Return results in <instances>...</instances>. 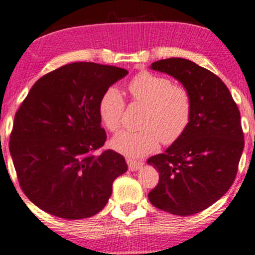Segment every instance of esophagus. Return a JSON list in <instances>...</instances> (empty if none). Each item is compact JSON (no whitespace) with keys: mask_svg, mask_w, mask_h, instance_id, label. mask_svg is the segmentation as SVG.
Returning a JSON list of instances; mask_svg holds the SVG:
<instances>
[{"mask_svg":"<svg viewBox=\"0 0 255 255\" xmlns=\"http://www.w3.org/2000/svg\"><path fill=\"white\" fill-rule=\"evenodd\" d=\"M127 163L128 165V168L130 171H138L139 168L143 166V161H135L133 159H130V158H127Z\"/></svg>","mask_w":255,"mask_h":255,"instance_id":"1","label":"esophagus"}]
</instances>
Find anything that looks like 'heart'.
Returning <instances> with one entry per match:
<instances>
[{"label": "heart", "mask_w": 255, "mask_h": 255, "mask_svg": "<svg viewBox=\"0 0 255 255\" xmlns=\"http://www.w3.org/2000/svg\"><path fill=\"white\" fill-rule=\"evenodd\" d=\"M132 99L144 105L139 131H121L111 139V147L128 157H141L150 153L159 141L170 145L185 133L192 117V98L184 87L172 84L163 76L143 71L128 83ZM124 99L117 88L104 92L98 104L102 124L109 131L121 127Z\"/></svg>", "instance_id": "heart-1"}]
</instances>
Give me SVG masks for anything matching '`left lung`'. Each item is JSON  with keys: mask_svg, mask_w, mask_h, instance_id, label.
I'll return each instance as SVG.
<instances>
[{"mask_svg": "<svg viewBox=\"0 0 255 255\" xmlns=\"http://www.w3.org/2000/svg\"><path fill=\"white\" fill-rule=\"evenodd\" d=\"M150 68L190 92L192 117L176 143L148 158L159 172L148 200L174 216H192L219 200L236 179L245 145L239 109L224 82L192 61L160 59Z\"/></svg>", "mask_w": 255, "mask_h": 255, "instance_id": "8db88e82", "label": "left lung"}]
</instances>
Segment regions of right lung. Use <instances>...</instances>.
Returning <instances> with one entry per match:
<instances>
[{
    "mask_svg": "<svg viewBox=\"0 0 255 255\" xmlns=\"http://www.w3.org/2000/svg\"><path fill=\"white\" fill-rule=\"evenodd\" d=\"M125 69L77 62L38 79L15 115L9 150L26 197L51 216L84 219L104 208L125 158L107 139L99 99Z\"/></svg>",
    "mask_w": 255,
    "mask_h": 255,
    "instance_id": "right-lung-1",
    "label": "right lung"
}]
</instances>
